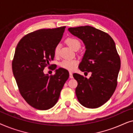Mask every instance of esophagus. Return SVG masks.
Returning a JSON list of instances; mask_svg holds the SVG:
<instances>
[{
    "label": "esophagus",
    "instance_id": "obj_1",
    "mask_svg": "<svg viewBox=\"0 0 133 133\" xmlns=\"http://www.w3.org/2000/svg\"><path fill=\"white\" fill-rule=\"evenodd\" d=\"M69 74H70V77L71 79H72V78H73V76H72V73L71 72H69Z\"/></svg>",
    "mask_w": 133,
    "mask_h": 133
}]
</instances>
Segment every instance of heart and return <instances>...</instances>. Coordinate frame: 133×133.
Here are the masks:
<instances>
[{"label":"heart","mask_w":133,"mask_h":133,"mask_svg":"<svg viewBox=\"0 0 133 133\" xmlns=\"http://www.w3.org/2000/svg\"><path fill=\"white\" fill-rule=\"evenodd\" d=\"M66 43L71 48L75 50L76 48H79L81 46V42L79 39L76 37H68L66 39ZM54 54L57 56L59 52V45H56L54 50ZM78 64V61L76 59H65L63 60L59 63V66L63 69L69 70L74 71L76 68Z\"/></svg>","instance_id":"b5f03b06"}]
</instances>
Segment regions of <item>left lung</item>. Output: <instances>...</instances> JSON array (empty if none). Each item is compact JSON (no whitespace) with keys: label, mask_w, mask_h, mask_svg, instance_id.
<instances>
[{"label":"left lung","mask_w":133,"mask_h":133,"mask_svg":"<svg viewBox=\"0 0 133 133\" xmlns=\"http://www.w3.org/2000/svg\"><path fill=\"white\" fill-rule=\"evenodd\" d=\"M68 31L85 45L86 51L79 64L80 70L91 72L89 79L73 74L77 82L76 96L83 107L99 108L110 99L117 87L121 59L115 43L108 34L92 26L70 28Z\"/></svg>","instance_id":"1"}]
</instances>
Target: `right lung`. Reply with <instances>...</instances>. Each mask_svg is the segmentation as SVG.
I'll list each match as a JSON object with an SVG mask.
<instances>
[{
    "label": "right lung",
    "mask_w": 133,
    "mask_h": 133,
    "mask_svg": "<svg viewBox=\"0 0 133 133\" xmlns=\"http://www.w3.org/2000/svg\"><path fill=\"white\" fill-rule=\"evenodd\" d=\"M65 28L30 32L23 36L16 46L12 72L21 96L37 110H46L55 105L69 77V72L62 68L57 69L54 75L43 73L49 62L53 61L54 48L61 41Z\"/></svg>",
    "instance_id": "obj_1"
}]
</instances>
